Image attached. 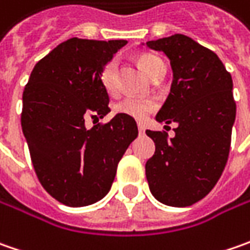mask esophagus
Segmentation results:
<instances>
[{
    "label": "esophagus",
    "instance_id": "obj_1",
    "mask_svg": "<svg viewBox=\"0 0 250 250\" xmlns=\"http://www.w3.org/2000/svg\"><path fill=\"white\" fill-rule=\"evenodd\" d=\"M138 130H139V135H145V126L142 124L138 125Z\"/></svg>",
    "mask_w": 250,
    "mask_h": 250
}]
</instances>
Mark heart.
I'll use <instances>...</instances> for the list:
<instances>
[{"instance_id": "obj_1", "label": "heart", "mask_w": 250, "mask_h": 250, "mask_svg": "<svg viewBox=\"0 0 250 250\" xmlns=\"http://www.w3.org/2000/svg\"><path fill=\"white\" fill-rule=\"evenodd\" d=\"M136 60H138V63L142 68V71L147 76H151L163 63L159 57H156L153 54H140ZM99 82H100L101 87L108 94H114L117 91L115 61H108L101 66L100 73H99ZM156 110H157V101L153 99H142V97H126L114 105V111L117 114H122V115H126V117H130V118L138 121H143Z\"/></svg>"}]
</instances>
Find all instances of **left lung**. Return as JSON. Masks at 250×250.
I'll return each instance as SVG.
<instances>
[{
    "label": "left lung",
    "mask_w": 250,
    "mask_h": 250,
    "mask_svg": "<svg viewBox=\"0 0 250 250\" xmlns=\"http://www.w3.org/2000/svg\"><path fill=\"white\" fill-rule=\"evenodd\" d=\"M146 45L166 54L174 72L156 120L178 124L174 138L146 130L156 143L146 163L150 192L167 206H192L214 188L228 160L236 112L232 78L216 53L185 34Z\"/></svg>",
    "instance_id": "left-lung-1"
}]
</instances>
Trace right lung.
Segmentation results:
<instances>
[{
  "instance_id": "obj_1",
  "label": "right lung",
  "mask_w": 250,
  "mask_h": 250,
  "mask_svg": "<svg viewBox=\"0 0 250 250\" xmlns=\"http://www.w3.org/2000/svg\"><path fill=\"white\" fill-rule=\"evenodd\" d=\"M126 43L72 37L36 63L24 86L21 122L34 171L62 205L87 206L105 196L138 136L135 120L122 114L90 129L84 124L108 114L99 73Z\"/></svg>"
}]
</instances>
